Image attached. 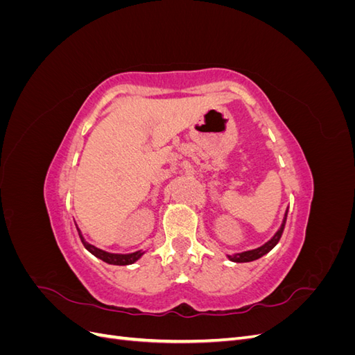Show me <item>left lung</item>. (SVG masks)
Instances as JSON below:
<instances>
[{
    "mask_svg": "<svg viewBox=\"0 0 355 355\" xmlns=\"http://www.w3.org/2000/svg\"><path fill=\"white\" fill-rule=\"evenodd\" d=\"M288 210V209H287ZM286 219H287V211L284 214V219H283V223L280 230H278L274 237L271 240H268L265 244H262L261 247H257V249H253V250H247V252H241V253H235V254H228V259L231 262H237V263H243V262H252V261H256L259 259V257H262L263 254H266L268 252H271L274 247L277 245V243L280 241L282 239V234L284 231V225H286Z\"/></svg>",
    "mask_w": 355,
    "mask_h": 355,
    "instance_id": "8db88e82",
    "label": "left lung"
}]
</instances>
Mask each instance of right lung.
Masks as SVG:
<instances>
[{"instance_id":"obj_1","label":"right lung","mask_w":355,"mask_h":355,"mask_svg":"<svg viewBox=\"0 0 355 355\" xmlns=\"http://www.w3.org/2000/svg\"><path fill=\"white\" fill-rule=\"evenodd\" d=\"M78 230V228H77ZM78 234H80V239H81V243L84 244L85 249H87L93 256L98 257V259L110 263V265H132L135 263L136 261L141 259V257L144 256L145 252L142 250H137V252H133V253H125V254H121V253H110V252H105V250H101L98 249V247H94L92 244H89L87 241L84 240V237L81 235L80 230H78Z\"/></svg>"}]
</instances>
